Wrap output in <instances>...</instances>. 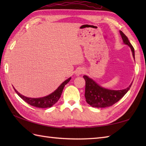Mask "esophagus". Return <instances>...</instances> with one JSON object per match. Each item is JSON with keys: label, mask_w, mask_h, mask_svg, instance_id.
I'll return each mask as SVG.
<instances>
[{"label": "esophagus", "mask_w": 146, "mask_h": 146, "mask_svg": "<svg viewBox=\"0 0 146 146\" xmlns=\"http://www.w3.org/2000/svg\"><path fill=\"white\" fill-rule=\"evenodd\" d=\"M83 72H84V70H83L82 68H78L77 70L76 71V75L77 76H79L80 75H82V74H83Z\"/></svg>", "instance_id": "1"}]
</instances>
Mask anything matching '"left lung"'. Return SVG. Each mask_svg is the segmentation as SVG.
<instances>
[{
	"label": "left lung",
	"mask_w": 146,
	"mask_h": 146,
	"mask_svg": "<svg viewBox=\"0 0 146 146\" xmlns=\"http://www.w3.org/2000/svg\"><path fill=\"white\" fill-rule=\"evenodd\" d=\"M120 34L122 36L123 42L131 48L133 57L135 59L134 48H133L131 43L129 42L128 38L121 31ZM83 78L85 80L86 84L85 93L86 101L91 106L97 108L108 107L117 103L129 90L132 84L131 83L128 88L124 90H111L102 88L87 76L84 75Z\"/></svg>",
	"instance_id": "8db88e82"
}]
</instances>
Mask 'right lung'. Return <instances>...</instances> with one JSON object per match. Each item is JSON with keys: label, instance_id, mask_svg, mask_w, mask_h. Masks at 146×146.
Here are the masks:
<instances>
[{"label": "right lung", "instance_id": "add662e5", "mask_svg": "<svg viewBox=\"0 0 146 146\" xmlns=\"http://www.w3.org/2000/svg\"><path fill=\"white\" fill-rule=\"evenodd\" d=\"M70 80H71V78L65 80V81L62 83V84L59 86V87L53 93H52L51 94L49 95L48 96H46V97H42V98H34L26 97L25 96L19 94V93L14 88V89L15 92H16V94L19 96V97L23 99V100L27 102L28 104L32 105V106L38 107V108H48V107H52V105L55 104L58 102V100L60 99L61 97L62 92H63L64 86L70 82Z\"/></svg>", "mask_w": 146, "mask_h": 146}]
</instances>
